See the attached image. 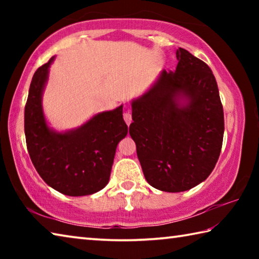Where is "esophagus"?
Listing matches in <instances>:
<instances>
[{
  "label": "esophagus",
  "instance_id": "esophagus-1",
  "mask_svg": "<svg viewBox=\"0 0 259 259\" xmlns=\"http://www.w3.org/2000/svg\"><path fill=\"white\" fill-rule=\"evenodd\" d=\"M123 119L125 121V123L130 125V123H131V114H130L129 111H126V112L123 113Z\"/></svg>",
  "mask_w": 259,
  "mask_h": 259
}]
</instances>
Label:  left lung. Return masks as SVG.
<instances>
[{
  "mask_svg": "<svg viewBox=\"0 0 259 259\" xmlns=\"http://www.w3.org/2000/svg\"><path fill=\"white\" fill-rule=\"evenodd\" d=\"M175 71H162L154 85L131 103L129 134L147 183L184 192L214 168L224 136V112L211 69L179 48Z\"/></svg>",
  "mask_w": 259,
  "mask_h": 259,
  "instance_id": "8db88e82",
  "label": "left lung"
}]
</instances>
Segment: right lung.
Returning a JSON list of instances; mask_svg holds the SVG:
<instances>
[{
    "mask_svg": "<svg viewBox=\"0 0 259 259\" xmlns=\"http://www.w3.org/2000/svg\"><path fill=\"white\" fill-rule=\"evenodd\" d=\"M55 57L35 72L25 106L27 151L48 185L69 196L90 195L107 185L116 146L128 134L122 106L103 112L67 133L51 130L42 111V93Z\"/></svg>",
    "mask_w": 259,
    "mask_h": 259,
    "instance_id": "1",
    "label": "right lung"
}]
</instances>
